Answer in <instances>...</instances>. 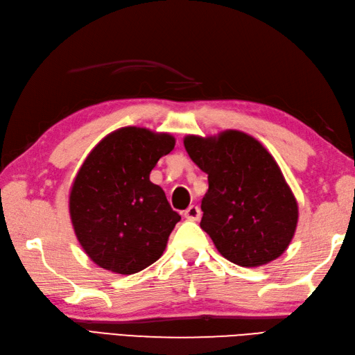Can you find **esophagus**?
<instances>
[{
    "instance_id": "34e87169",
    "label": "esophagus",
    "mask_w": 355,
    "mask_h": 355,
    "mask_svg": "<svg viewBox=\"0 0 355 355\" xmlns=\"http://www.w3.org/2000/svg\"><path fill=\"white\" fill-rule=\"evenodd\" d=\"M184 218L188 220H199L200 218V208L198 205H190L184 211Z\"/></svg>"
}]
</instances>
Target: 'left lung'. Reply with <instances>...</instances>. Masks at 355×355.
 I'll use <instances>...</instances> for the list:
<instances>
[{"label":"left lung","instance_id":"8db88e82","mask_svg":"<svg viewBox=\"0 0 355 355\" xmlns=\"http://www.w3.org/2000/svg\"><path fill=\"white\" fill-rule=\"evenodd\" d=\"M188 156L208 175L200 228L230 262L260 266L277 259L297 225V202L272 156L254 137L230 130L187 136Z\"/></svg>","mask_w":355,"mask_h":355}]
</instances>
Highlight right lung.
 Segmentation results:
<instances>
[{
  "label": "right lung",
  "mask_w": 355,
  "mask_h": 355,
  "mask_svg": "<svg viewBox=\"0 0 355 355\" xmlns=\"http://www.w3.org/2000/svg\"><path fill=\"white\" fill-rule=\"evenodd\" d=\"M175 137L125 127L87 156L70 193V218L79 243L101 268L135 274L162 256L180 220L164 190L150 180Z\"/></svg>",
  "instance_id": "obj_1"
}]
</instances>
